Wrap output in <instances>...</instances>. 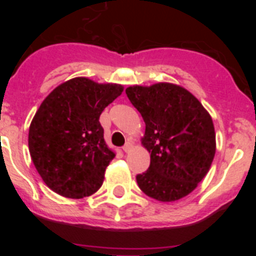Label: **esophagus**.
Returning <instances> with one entry per match:
<instances>
[{
    "instance_id": "obj_1",
    "label": "esophagus",
    "mask_w": 256,
    "mask_h": 256,
    "mask_svg": "<svg viewBox=\"0 0 256 256\" xmlns=\"http://www.w3.org/2000/svg\"><path fill=\"white\" fill-rule=\"evenodd\" d=\"M130 148H132V144H130V142H126V144L123 146L124 152H130Z\"/></svg>"
}]
</instances>
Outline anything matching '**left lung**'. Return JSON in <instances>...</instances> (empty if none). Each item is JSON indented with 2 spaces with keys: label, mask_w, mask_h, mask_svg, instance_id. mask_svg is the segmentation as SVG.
Returning <instances> with one entry per match:
<instances>
[{
  "label": "left lung",
  "mask_w": 256,
  "mask_h": 256,
  "mask_svg": "<svg viewBox=\"0 0 256 256\" xmlns=\"http://www.w3.org/2000/svg\"><path fill=\"white\" fill-rule=\"evenodd\" d=\"M126 94L146 124L142 144L150 166L137 174L142 191L155 200L176 201L191 194L216 155L212 116L187 90L172 83L133 86Z\"/></svg>",
  "instance_id": "1"
}]
</instances>
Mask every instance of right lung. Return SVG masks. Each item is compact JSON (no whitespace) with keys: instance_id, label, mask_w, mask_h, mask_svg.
<instances>
[{"instance_id":"obj_1","label":"right lung","mask_w":256,"mask_h":256,"mask_svg":"<svg viewBox=\"0 0 256 256\" xmlns=\"http://www.w3.org/2000/svg\"><path fill=\"white\" fill-rule=\"evenodd\" d=\"M122 92L120 84L79 76L56 87L40 104L29 126V152L52 191L82 198L100 188L115 154L98 119Z\"/></svg>"}]
</instances>
